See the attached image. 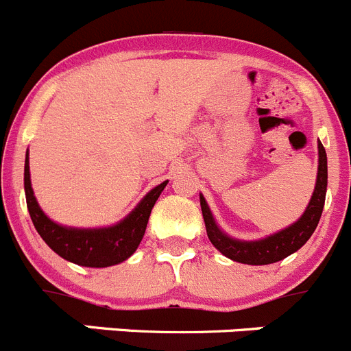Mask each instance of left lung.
<instances>
[{
	"label": "left lung",
	"mask_w": 351,
	"mask_h": 351,
	"mask_svg": "<svg viewBox=\"0 0 351 351\" xmlns=\"http://www.w3.org/2000/svg\"><path fill=\"white\" fill-rule=\"evenodd\" d=\"M326 189H328V156L324 149L322 143H319V172H317V184L313 189L312 199L306 206L305 213L296 220L293 226L282 229L278 234L269 236L260 241H238V239L229 238L217 228L212 212L206 205L205 198L199 195V205H202L203 219H205V228L208 239L212 245L219 250L222 255L234 260L239 263H248V265H267V263L279 262L288 255L295 253L302 248L310 236L315 231L322 215L324 202H326Z\"/></svg>",
	"instance_id": "left-lung-1"
}]
</instances>
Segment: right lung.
Listing matches in <instances>:
<instances>
[{
	"label": "right lung",
	"instance_id": "obj_1",
	"mask_svg": "<svg viewBox=\"0 0 351 351\" xmlns=\"http://www.w3.org/2000/svg\"><path fill=\"white\" fill-rule=\"evenodd\" d=\"M23 186L32 223L53 252L77 265L110 267L123 262L136 252L145 236L153 205L167 186V181L152 189L122 222L106 229H70L49 220L39 208L32 193L29 158H25Z\"/></svg>",
	"mask_w": 351,
	"mask_h": 351
}]
</instances>
